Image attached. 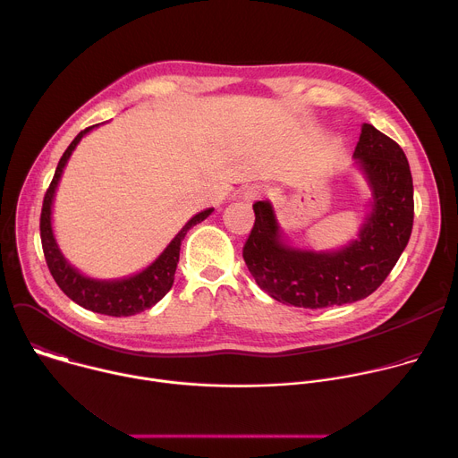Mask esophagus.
I'll list each match as a JSON object with an SVG mask.
<instances>
[{"instance_id":"34e87169","label":"esophagus","mask_w":458,"mask_h":458,"mask_svg":"<svg viewBox=\"0 0 458 458\" xmlns=\"http://www.w3.org/2000/svg\"><path fill=\"white\" fill-rule=\"evenodd\" d=\"M267 193H270V188L267 184H253L244 191V199L246 201H255L259 198H265Z\"/></svg>"}]
</instances>
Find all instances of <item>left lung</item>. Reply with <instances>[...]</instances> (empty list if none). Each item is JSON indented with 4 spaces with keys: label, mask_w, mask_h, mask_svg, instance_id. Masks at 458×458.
<instances>
[{
    "label": "left lung",
    "mask_w": 458,
    "mask_h": 458,
    "mask_svg": "<svg viewBox=\"0 0 458 458\" xmlns=\"http://www.w3.org/2000/svg\"><path fill=\"white\" fill-rule=\"evenodd\" d=\"M353 156L373 190L360 235L339 251H301L283 244L270 203L253 205L255 223L242 259L260 290L279 302L326 308L371 295L397 265L413 228V179L403 148L368 123Z\"/></svg>",
    "instance_id": "8db88e82"
}]
</instances>
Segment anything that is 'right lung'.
<instances>
[{"instance_id":"add662e5","label":"right lung","mask_w":458,"mask_h":458,"mask_svg":"<svg viewBox=\"0 0 458 458\" xmlns=\"http://www.w3.org/2000/svg\"><path fill=\"white\" fill-rule=\"evenodd\" d=\"M92 126L81 130V132L76 136V140L69 145V148L64 150L61 156L55 174L47 188V193L43 198V208H41V219H39V232H41V246L45 253L47 267L50 270V276L54 277L55 284L61 288V292L83 306L85 310L110 315V317H130L136 315L140 311H145L152 308L156 302H159L168 290L174 284V276L175 268L179 263V250L181 242L186 235V232L195 226L198 223L205 221L210 214V210H205L191 217L182 230L175 235V239L166 246V250L154 260V263L143 270L141 274L121 279V281H94L89 277H83L76 268H72L64 257L61 255L54 235H52V226H50V208H52V199H54V191L57 186V181L61 177V172L67 165L72 150L80 143V140L92 130Z\"/></svg>"}]
</instances>
